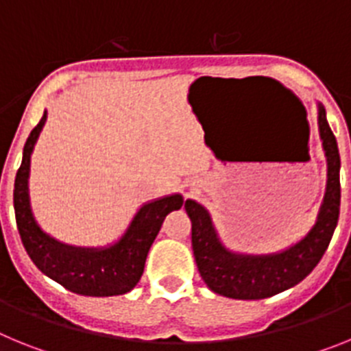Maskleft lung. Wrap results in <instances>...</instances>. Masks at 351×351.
Returning <instances> with one entry per match:
<instances>
[{
    "label": "left lung",
    "mask_w": 351,
    "mask_h": 351,
    "mask_svg": "<svg viewBox=\"0 0 351 351\" xmlns=\"http://www.w3.org/2000/svg\"><path fill=\"white\" fill-rule=\"evenodd\" d=\"M318 128L327 156L325 197L311 230L288 250L258 256L232 253L219 243L209 213L195 200H186L195 262L202 280L214 293L239 300L267 299L295 287L318 265L336 230L341 204L339 151L324 105H318Z\"/></svg>",
    "instance_id": "obj_1"
}]
</instances>
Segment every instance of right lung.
I'll return each mask as SVG.
<instances>
[{
    "label": "right lung",
    "instance_id": "add662e5",
    "mask_svg": "<svg viewBox=\"0 0 351 351\" xmlns=\"http://www.w3.org/2000/svg\"><path fill=\"white\" fill-rule=\"evenodd\" d=\"M45 119L47 110L27 137L23 163L15 176L14 209L21 241L36 267L66 290L88 297L126 293L141 280L149 247L154 243L165 216L172 210L181 209L184 200L181 195H170L142 206L126 234L112 246L95 250L58 243L36 225L27 193L31 153Z\"/></svg>",
    "mask_w": 351,
    "mask_h": 351
}]
</instances>
